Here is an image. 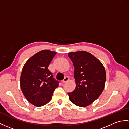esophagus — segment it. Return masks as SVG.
<instances>
[{
    "instance_id": "34e87169",
    "label": "esophagus",
    "mask_w": 129,
    "mask_h": 129,
    "mask_svg": "<svg viewBox=\"0 0 129 129\" xmlns=\"http://www.w3.org/2000/svg\"><path fill=\"white\" fill-rule=\"evenodd\" d=\"M69 78L68 77V76H65V78L64 79V80H63L62 81V83H66V82H67L68 80H69Z\"/></svg>"
}]
</instances>
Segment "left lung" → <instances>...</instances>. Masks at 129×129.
Here are the masks:
<instances>
[{
    "label": "left lung",
    "mask_w": 129,
    "mask_h": 129,
    "mask_svg": "<svg viewBox=\"0 0 129 129\" xmlns=\"http://www.w3.org/2000/svg\"><path fill=\"white\" fill-rule=\"evenodd\" d=\"M74 72L76 87L68 93L75 105L85 107L91 104L102 93L106 81L105 68L99 60L88 52L76 51L68 54Z\"/></svg>",
    "instance_id": "obj_1"
}]
</instances>
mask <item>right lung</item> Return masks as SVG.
<instances>
[{
    "label": "right lung",
    "mask_w": 129,
    "mask_h": 129,
    "mask_svg": "<svg viewBox=\"0 0 129 129\" xmlns=\"http://www.w3.org/2000/svg\"><path fill=\"white\" fill-rule=\"evenodd\" d=\"M56 52L43 50L34 54L23 67L20 76L23 94L30 103L42 106L50 101L59 82L48 69Z\"/></svg>",
    "instance_id": "1"
}]
</instances>
